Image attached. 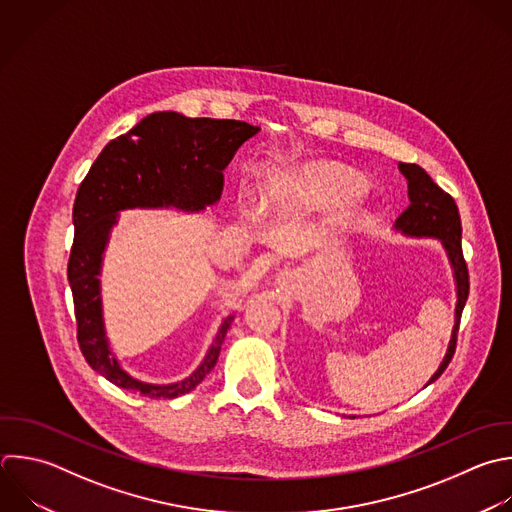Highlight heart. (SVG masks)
I'll return each mask as SVG.
<instances>
[{
    "mask_svg": "<svg viewBox=\"0 0 512 512\" xmlns=\"http://www.w3.org/2000/svg\"><path fill=\"white\" fill-rule=\"evenodd\" d=\"M290 188H296L314 200L334 204V202H342L358 196L364 190V178L352 170L332 166V164L314 166L304 170L296 180L274 184L268 190V204L270 206L280 204L286 190Z\"/></svg>",
    "mask_w": 512,
    "mask_h": 512,
    "instance_id": "1",
    "label": "heart"
}]
</instances>
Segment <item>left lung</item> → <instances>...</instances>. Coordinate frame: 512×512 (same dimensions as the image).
<instances>
[{
    "mask_svg": "<svg viewBox=\"0 0 512 512\" xmlns=\"http://www.w3.org/2000/svg\"><path fill=\"white\" fill-rule=\"evenodd\" d=\"M400 172L408 180V198L410 206L398 216L394 228L406 236L416 238H438L446 250L450 260L454 280H456V310H454V326L448 342V350L438 370L432 374L428 384H432L450 364L452 354L456 350V332L462 316V308L468 298V268L462 256V226L456 202L450 194H446L440 186L432 182V178L418 164H398ZM426 384V386H428Z\"/></svg>",
    "mask_w": 512,
    "mask_h": 512,
    "instance_id": "1",
    "label": "left lung"
}]
</instances>
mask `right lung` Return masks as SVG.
Listing matches in <instances>:
<instances>
[{"mask_svg":"<svg viewBox=\"0 0 512 512\" xmlns=\"http://www.w3.org/2000/svg\"><path fill=\"white\" fill-rule=\"evenodd\" d=\"M258 130V126L238 120L156 112L112 140L80 184L74 202V246L68 262L78 344L86 362L112 384L148 398H176L194 390L216 366L234 316L222 322L206 358L182 382L146 384L130 376L118 364L106 338L98 276L120 210L174 206L198 212L218 202L224 188V168Z\"/></svg>","mask_w":512,"mask_h":512,"instance_id":"add662e5","label":"right lung"}]
</instances>
